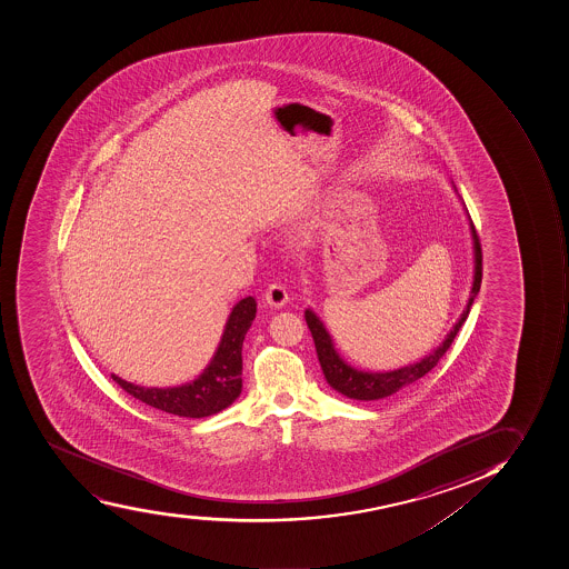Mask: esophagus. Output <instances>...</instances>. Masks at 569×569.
Returning a JSON list of instances; mask_svg holds the SVG:
<instances>
[{
  "label": "esophagus",
  "instance_id": "obj_1",
  "mask_svg": "<svg viewBox=\"0 0 569 569\" xmlns=\"http://www.w3.org/2000/svg\"><path fill=\"white\" fill-rule=\"evenodd\" d=\"M264 301H267L271 308L279 310V308L284 307L288 302L287 288L281 287V284H270L267 293H264Z\"/></svg>",
  "mask_w": 569,
  "mask_h": 569
}]
</instances>
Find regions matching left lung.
Listing matches in <instances>:
<instances>
[{"mask_svg": "<svg viewBox=\"0 0 569 569\" xmlns=\"http://www.w3.org/2000/svg\"><path fill=\"white\" fill-rule=\"evenodd\" d=\"M452 188L456 191L455 184H452ZM461 204H463V200H461ZM463 210L467 213L466 204H463ZM467 220H469V230H471L472 259H475L472 261L475 262V270H472L471 296L467 299V307L463 308V312H461L460 318L456 321L455 327L449 330L446 339L441 341L440 347H436L429 356L421 358L420 361L398 367L395 370H378V372L356 369L349 361H345L343 356L338 352L332 336L328 332V328L325 327L318 313L313 312L312 308L305 310V319H307L308 328L312 332L313 343H316V350H318L319 363H321V369H323L325 379H327V383L336 392L347 396L350 400H383V398H389V396L407 389L409 385L416 383L418 379L423 378L427 372L435 369L441 356L449 350L452 341H455L456 333L460 330L461 325L466 323L467 316L471 312L472 302L477 299L481 284L480 239H478L477 230L472 226L469 213H467Z\"/></svg>", "mask_w": 569, "mask_h": 569, "instance_id": "1", "label": "left lung"}]
</instances>
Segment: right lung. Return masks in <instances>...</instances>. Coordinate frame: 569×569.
<instances>
[{
	"label": "right lung",
	"mask_w": 569,
	"mask_h": 569,
	"mask_svg": "<svg viewBox=\"0 0 569 569\" xmlns=\"http://www.w3.org/2000/svg\"><path fill=\"white\" fill-rule=\"evenodd\" d=\"M257 313L256 299L248 296L231 308L210 363L190 383L179 387H142L113 376L126 392L142 403L182 418L217 415L241 396L242 341Z\"/></svg>",
	"instance_id": "right-lung-1"
}]
</instances>
